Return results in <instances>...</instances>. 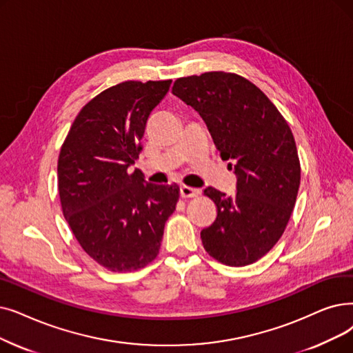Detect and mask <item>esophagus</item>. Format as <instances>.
Segmentation results:
<instances>
[{
	"label": "esophagus",
	"mask_w": 353,
	"mask_h": 353,
	"mask_svg": "<svg viewBox=\"0 0 353 353\" xmlns=\"http://www.w3.org/2000/svg\"><path fill=\"white\" fill-rule=\"evenodd\" d=\"M197 193H199V190H197V189L190 188V186H186V185H183V186L180 188V196H181L183 199L194 197V196H197Z\"/></svg>",
	"instance_id": "1"
}]
</instances>
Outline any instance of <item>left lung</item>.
Wrapping results in <instances>:
<instances>
[{"instance_id":"obj_1","label":"left lung","mask_w":353,"mask_h":353,"mask_svg":"<svg viewBox=\"0 0 353 353\" xmlns=\"http://www.w3.org/2000/svg\"><path fill=\"white\" fill-rule=\"evenodd\" d=\"M172 92L201 114L222 160L235 163V194L203 190L216 205L203 247L225 265H250L279 242L293 213L301 174L294 135L264 92L236 73L185 76Z\"/></svg>"}]
</instances>
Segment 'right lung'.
Returning a JSON list of instances; mask_svg holds the SVG:
<instances>
[{
	"label": "right lung",
	"instance_id": "right-lung-1",
	"mask_svg": "<svg viewBox=\"0 0 353 353\" xmlns=\"http://www.w3.org/2000/svg\"><path fill=\"white\" fill-rule=\"evenodd\" d=\"M172 81H127L90 99L57 160L60 205L82 250L103 268L131 272L159 255L177 185H152L128 167L139 159L152 110Z\"/></svg>",
	"mask_w": 353,
	"mask_h": 353
}]
</instances>
